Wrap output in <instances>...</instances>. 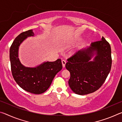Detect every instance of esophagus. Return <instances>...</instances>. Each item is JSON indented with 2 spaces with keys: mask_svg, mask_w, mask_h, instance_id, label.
I'll list each match as a JSON object with an SVG mask.
<instances>
[{
  "mask_svg": "<svg viewBox=\"0 0 122 122\" xmlns=\"http://www.w3.org/2000/svg\"><path fill=\"white\" fill-rule=\"evenodd\" d=\"M66 63V61L65 60H62V67H65Z\"/></svg>",
  "mask_w": 122,
  "mask_h": 122,
  "instance_id": "34e87169",
  "label": "esophagus"
}]
</instances>
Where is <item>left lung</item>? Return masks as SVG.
I'll return each instance as SVG.
<instances>
[{
    "instance_id": "obj_1",
    "label": "left lung",
    "mask_w": 122,
    "mask_h": 122,
    "mask_svg": "<svg viewBox=\"0 0 122 122\" xmlns=\"http://www.w3.org/2000/svg\"><path fill=\"white\" fill-rule=\"evenodd\" d=\"M111 55L110 45L102 37L67 60L65 67L71 74L68 84L74 93L84 95L102 86L111 70Z\"/></svg>"
}]
</instances>
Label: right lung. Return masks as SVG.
<instances>
[{"label":"right lung","mask_w":122,"mask_h":122,"mask_svg":"<svg viewBox=\"0 0 122 122\" xmlns=\"http://www.w3.org/2000/svg\"><path fill=\"white\" fill-rule=\"evenodd\" d=\"M32 30L20 33L14 39L10 49L11 71L14 80L26 92L40 94L48 89L56 74L62 68L61 61H45L36 67H26L19 58V49L28 37L34 36Z\"/></svg>","instance_id":"add662e5"}]
</instances>
